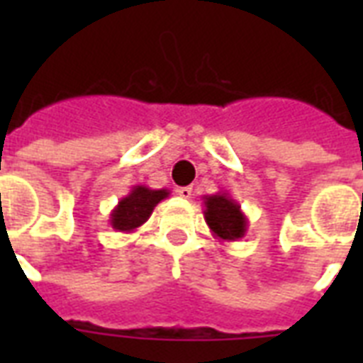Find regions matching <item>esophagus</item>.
Returning a JSON list of instances; mask_svg holds the SVG:
<instances>
[{"mask_svg": "<svg viewBox=\"0 0 363 363\" xmlns=\"http://www.w3.org/2000/svg\"><path fill=\"white\" fill-rule=\"evenodd\" d=\"M177 194H179L181 198L190 199V198H192V186H181L179 190H177Z\"/></svg>", "mask_w": 363, "mask_h": 363, "instance_id": "1", "label": "esophagus"}]
</instances>
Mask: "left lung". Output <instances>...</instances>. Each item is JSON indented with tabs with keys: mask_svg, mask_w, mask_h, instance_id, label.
Returning <instances> with one entry per match:
<instances>
[{
	"mask_svg": "<svg viewBox=\"0 0 363 363\" xmlns=\"http://www.w3.org/2000/svg\"><path fill=\"white\" fill-rule=\"evenodd\" d=\"M203 216L207 226L220 241H239L245 238L248 218L241 211V205L228 192L203 196Z\"/></svg>",
	"mask_w": 363,
	"mask_h": 363,
	"instance_id": "1",
	"label": "left lung"
}]
</instances>
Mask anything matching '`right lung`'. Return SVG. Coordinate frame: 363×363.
I'll return each mask as SVG.
<instances>
[{
    "label": "right lung",
    "mask_w": 363,
    "mask_h": 363,
    "mask_svg": "<svg viewBox=\"0 0 363 363\" xmlns=\"http://www.w3.org/2000/svg\"><path fill=\"white\" fill-rule=\"evenodd\" d=\"M169 196V190H152L145 184L131 186L130 194L118 201L115 209L111 211L109 224L113 230L122 233L135 232L150 218L154 207Z\"/></svg>",
    "instance_id": "obj_1"
}]
</instances>
